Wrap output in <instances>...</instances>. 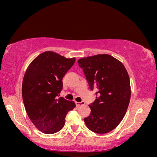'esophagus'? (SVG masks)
Returning <instances> with one entry per match:
<instances>
[{
  "mask_svg": "<svg viewBox=\"0 0 157 157\" xmlns=\"http://www.w3.org/2000/svg\"><path fill=\"white\" fill-rule=\"evenodd\" d=\"M76 105L77 107H79L80 105H82L84 104H85V103L84 101H81V102H76Z\"/></svg>",
  "mask_w": 157,
  "mask_h": 157,
  "instance_id": "1",
  "label": "esophagus"
}]
</instances>
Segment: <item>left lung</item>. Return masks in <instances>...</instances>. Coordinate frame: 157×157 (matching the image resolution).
I'll return each mask as SVG.
<instances>
[{
	"label": "left lung",
	"mask_w": 157,
	"mask_h": 157,
	"mask_svg": "<svg viewBox=\"0 0 157 157\" xmlns=\"http://www.w3.org/2000/svg\"><path fill=\"white\" fill-rule=\"evenodd\" d=\"M78 63L90 88L97 90L84 122L91 131L106 134L120 124L126 113L131 97L129 75L119 60L108 54L83 58Z\"/></svg>",
	"instance_id": "8db88e82"
}]
</instances>
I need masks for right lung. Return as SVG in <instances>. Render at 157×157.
I'll list each match as a JSON object with an SVG mask.
<instances>
[{
  "instance_id": "obj_1",
  "label": "right lung",
  "mask_w": 157,
  "mask_h": 157,
  "mask_svg": "<svg viewBox=\"0 0 157 157\" xmlns=\"http://www.w3.org/2000/svg\"><path fill=\"white\" fill-rule=\"evenodd\" d=\"M75 62V58L47 51L38 56L25 71L21 90L25 111L33 124L44 134L62 129L67 113L75 107L73 101L58 98L62 78Z\"/></svg>"
}]
</instances>
